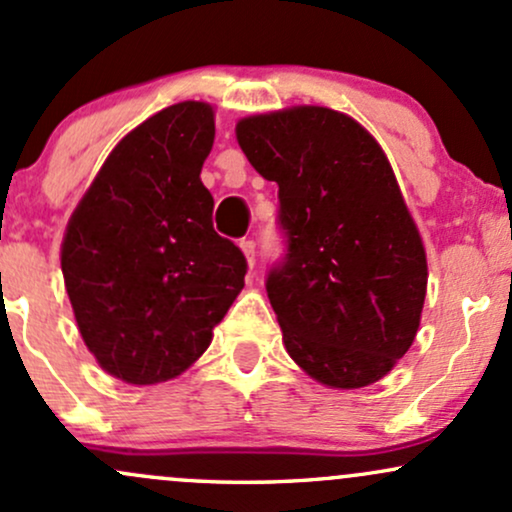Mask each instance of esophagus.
<instances>
[{
	"label": "esophagus",
	"mask_w": 512,
	"mask_h": 512,
	"mask_svg": "<svg viewBox=\"0 0 512 512\" xmlns=\"http://www.w3.org/2000/svg\"><path fill=\"white\" fill-rule=\"evenodd\" d=\"M240 250H243L245 257H248V264H255V252H257L255 240L243 238V240H240Z\"/></svg>",
	"instance_id": "obj_1"
}]
</instances>
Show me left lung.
Instances as JSON below:
<instances>
[{
  "mask_svg": "<svg viewBox=\"0 0 512 512\" xmlns=\"http://www.w3.org/2000/svg\"><path fill=\"white\" fill-rule=\"evenodd\" d=\"M243 154L279 185L286 255L267 296L293 361L317 383H378L414 342L426 252L380 144L317 105L238 122Z\"/></svg>",
  "mask_w": 512,
  "mask_h": 512,
  "instance_id": "1",
  "label": "left lung"
}]
</instances>
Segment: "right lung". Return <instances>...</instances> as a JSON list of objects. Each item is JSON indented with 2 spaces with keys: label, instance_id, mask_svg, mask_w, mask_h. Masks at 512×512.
<instances>
[{
  "label": "right lung",
  "instance_id": "add662e5",
  "mask_svg": "<svg viewBox=\"0 0 512 512\" xmlns=\"http://www.w3.org/2000/svg\"><path fill=\"white\" fill-rule=\"evenodd\" d=\"M214 132L207 103L149 117L105 158L67 223L62 274L76 325L125 383L190 368L245 286V255L214 231V197L199 180Z\"/></svg>",
  "mask_w": 512,
  "mask_h": 512
}]
</instances>
